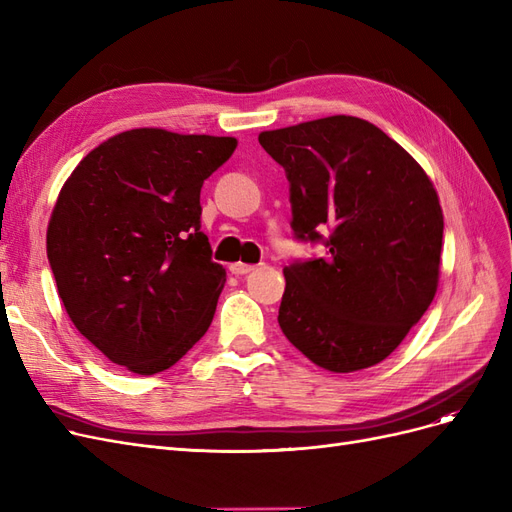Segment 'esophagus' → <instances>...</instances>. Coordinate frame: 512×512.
I'll return each instance as SVG.
<instances>
[{"label": "esophagus", "mask_w": 512, "mask_h": 512, "mask_svg": "<svg viewBox=\"0 0 512 512\" xmlns=\"http://www.w3.org/2000/svg\"><path fill=\"white\" fill-rule=\"evenodd\" d=\"M254 271V265H245V262H232L230 265V273L232 275H247V273H252Z\"/></svg>", "instance_id": "1"}]
</instances>
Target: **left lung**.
<instances>
[{"label":"left lung","mask_w":512,"mask_h":512,"mask_svg":"<svg viewBox=\"0 0 512 512\" xmlns=\"http://www.w3.org/2000/svg\"><path fill=\"white\" fill-rule=\"evenodd\" d=\"M258 143L286 173L294 239L327 250L284 269L282 333L337 374L384 361L436 297L444 218L433 183L359 117L262 132Z\"/></svg>","instance_id":"left-lung-1"}]
</instances>
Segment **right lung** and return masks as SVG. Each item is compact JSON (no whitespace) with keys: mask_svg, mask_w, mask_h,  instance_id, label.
I'll list each match as a JSON object with an SVG mask.
<instances>
[{"mask_svg":"<svg viewBox=\"0 0 512 512\" xmlns=\"http://www.w3.org/2000/svg\"><path fill=\"white\" fill-rule=\"evenodd\" d=\"M235 147L230 136L121 132L61 188L46 256L74 327L108 361L151 376L207 333L226 269L200 230V188Z\"/></svg>","mask_w":512,"mask_h":512,"instance_id":"right-lung-1","label":"right lung"}]
</instances>
